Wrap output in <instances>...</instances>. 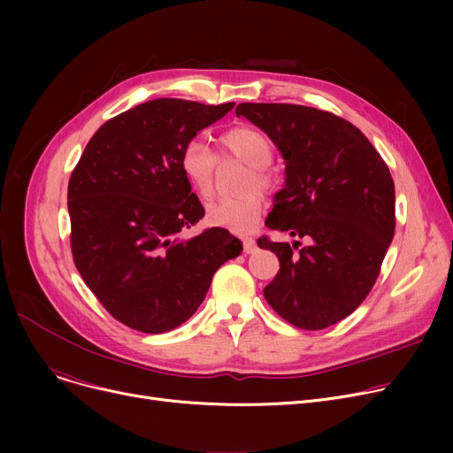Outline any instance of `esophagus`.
I'll return each instance as SVG.
<instances>
[{"label": "esophagus", "instance_id": "obj_1", "mask_svg": "<svg viewBox=\"0 0 453 453\" xmlns=\"http://www.w3.org/2000/svg\"><path fill=\"white\" fill-rule=\"evenodd\" d=\"M242 246H244V253H255V250H257L255 239H251V236H244Z\"/></svg>", "mask_w": 453, "mask_h": 453}]
</instances>
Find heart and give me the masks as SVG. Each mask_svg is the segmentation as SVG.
<instances>
[{
    "label": "heart",
    "instance_id": "b5f03b06",
    "mask_svg": "<svg viewBox=\"0 0 453 453\" xmlns=\"http://www.w3.org/2000/svg\"><path fill=\"white\" fill-rule=\"evenodd\" d=\"M219 142L224 154L250 165L246 188H270L272 174L268 173V165L273 157V145L265 132L248 125L234 127L224 132ZM214 169H217V156L209 150L203 141L190 139L185 142L180 152V171L188 187L203 200L212 196ZM260 212H263V198L253 190L239 198L209 203L205 209V222L233 233H248L258 222Z\"/></svg>",
    "mask_w": 453,
    "mask_h": 453
}]
</instances>
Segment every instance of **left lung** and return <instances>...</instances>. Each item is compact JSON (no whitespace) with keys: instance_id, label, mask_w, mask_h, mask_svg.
Segmentation results:
<instances>
[{"instance_id":"1","label":"left lung","mask_w":453,"mask_h":453,"mask_svg":"<svg viewBox=\"0 0 453 453\" xmlns=\"http://www.w3.org/2000/svg\"><path fill=\"white\" fill-rule=\"evenodd\" d=\"M284 159V187L266 226L301 242L257 244L280 270L265 288L273 311L304 330H321L352 314L369 296L395 234V183L371 141L345 119L311 106L242 103Z\"/></svg>"}]
</instances>
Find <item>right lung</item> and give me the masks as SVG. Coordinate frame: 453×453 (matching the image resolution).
Wrapping results in <instances>:
<instances>
[{"label": "right lung", "instance_id": "right-lung-1", "mask_svg": "<svg viewBox=\"0 0 453 453\" xmlns=\"http://www.w3.org/2000/svg\"><path fill=\"white\" fill-rule=\"evenodd\" d=\"M234 103L154 99L106 121L67 187L71 253L88 288L123 325L161 334L202 304L214 272L242 242L211 227L181 241L203 214L180 152Z\"/></svg>", "mask_w": 453, "mask_h": 453}]
</instances>
